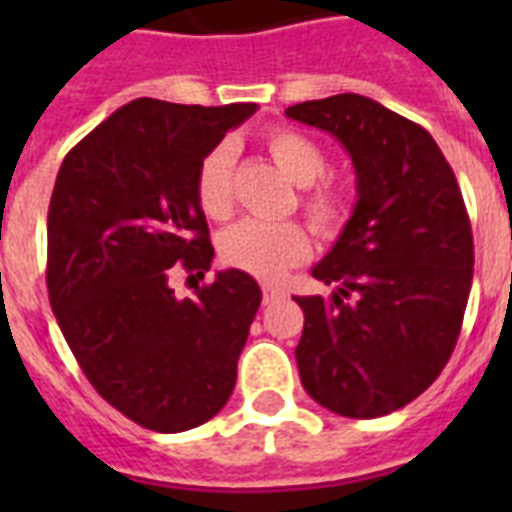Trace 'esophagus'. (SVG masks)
Returning <instances> with one entry per match:
<instances>
[{"label": "esophagus", "mask_w": 512, "mask_h": 512, "mask_svg": "<svg viewBox=\"0 0 512 512\" xmlns=\"http://www.w3.org/2000/svg\"><path fill=\"white\" fill-rule=\"evenodd\" d=\"M276 297H281V287H273V284H263V303H273Z\"/></svg>", "instance_id": "obj_1"}]
</instances>
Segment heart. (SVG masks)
Returning a JSON list of instances; mask_svg holds the SVG:
<instances>
[{"label":"heart","instance_id":"b5f03b06","mask_svg":"<svg viewBox=\"0 0 512 512\" xmlns=\"http://www.w3.org/2000/svg\"><path fill=\"white\" fill-rule=\"evenodd\" d=\"M265 148L279 170L297 185H308L300 196L303 212L324 236H337L348 223L350 201L340 185L316 183L327 172V154L313 138L297 130H271ZM233 148L228 143L209 148L196 170V201L204 215L223 220L233 207ZM311 255V236L300 223H260L241 220L223 233L220 257L225 265L252 273L257 279L276 281Z\"/></svg>","mask_w":512,"mask_h":512}]
</instances>
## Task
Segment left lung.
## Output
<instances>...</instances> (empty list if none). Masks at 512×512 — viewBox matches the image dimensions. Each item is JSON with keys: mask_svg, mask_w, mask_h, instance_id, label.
Here are the masks:
<instances>
[{"mask_svg": "<svg viewBox=\"0 0 512 512\" xmlns=\"http://www.w3.org/2000/svg\"><path fill=\"white\" fill-rule=\"evenodd\" d=\"M340 140L358 201L313 276L329 297H295L305 324L300 382L329 412L372 420L433 385L452 356L473 284V231L452 167L428 130L364 95L287 108Z\"/></svg>", "mask_w": 512, "mask_h": 512, "instance_id": "left-lung-1", "label": "left lung"}]
</instances>
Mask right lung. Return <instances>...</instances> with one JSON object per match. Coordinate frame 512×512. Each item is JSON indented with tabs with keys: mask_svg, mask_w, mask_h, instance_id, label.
Returning <instances> with one entry per match:
<instances>
[{
	"mask_svg": "<svg viewBox=\"0 0 512 512\" xmlns=\"http://www.w3.org/2000/svg\"><path fill=\"white\" fill-rule=\"evenodd\" d=\"M255 103L180 106L138 98L79 140L60 164L47 212V292L92 388L156 433L212 420L263 292L220 271L175 297L172 265L204 276L215 249L196 170Z\"/></svg>",
	"mask_w": 512,
	"mask_h": 512,
	"instance_id": "add662e5",
	"label": "right lung"
}]
</instances>
